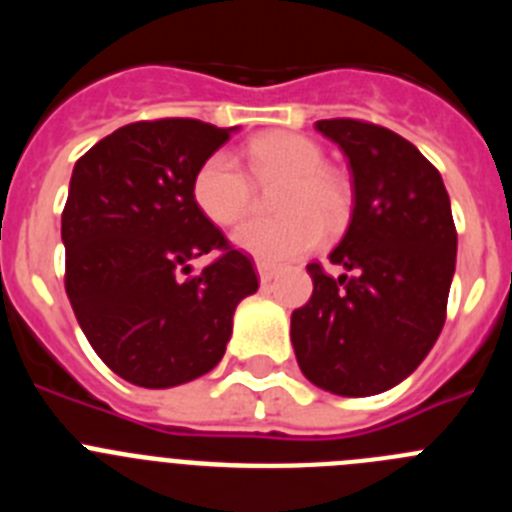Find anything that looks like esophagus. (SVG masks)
<instances>
[{"label": "esophagus", "instance_id": "esophagus-1", "mask_svg": "<svg viewBox=\"0 0 512 512\" xmlns=\"http://www.w3.org/2000/svg\"><path fill=\"white\" fill-rule=\"evenodd\" d=\"M256 271H259V282L269 284L271 279L277 277V266L266 264V261H256Z\"/></svg>", "mask_w": 512, "mask_h": 512}]
</instances>
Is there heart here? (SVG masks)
I'll return each mask as SVG.
<instances>
[{"mask_svg": "<svg viewBox=\"0 0 512 512\" xmlns=\"http://www.w3.org/2000/svg\"><path fill=\"white\" fill-rule=\"evenodd\" d=\"M248 161L259 179L287 176L279 189V217H253L233 233L235 248L266 261L305 256L325 238V225L336 230L348 215V189L330 169L318 143L297 133H264L248 143ZM194 205L215 225H233L253 205V182L230 151H217L197 169L192 182Z\"/></svg>", "mask_w": 512, "mask_h": 512, "instance_id": "heart-1", "label": "heart"}]
</instances>
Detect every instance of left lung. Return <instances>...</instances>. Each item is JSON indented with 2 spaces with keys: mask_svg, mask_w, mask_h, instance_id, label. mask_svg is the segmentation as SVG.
Returning a JSON list of instances; mask_svg holds the SVG:
<instances>
[{
  "mask_svg": "<svg viewBox=\"0 0 512 512\" xmlns=\"http://www.w3.org/2000/svg\"><path fill=\"white\" fill-rule=\"evenodd\" d=\"M354 176V212L328 253L341 277L307 266L312 297L292 312V348L315 387L341 397L392 390L420 366L446 320L456 269L449 192L428 158L372 122L318 120Z\"/></svg>",
  "mask_w": 512,
  "mask_h": 512,
  "instance_id": "8db88e82",
  "label": "left lung"
}]
</instances>
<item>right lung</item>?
Here are the masks:
<instances>
[{
	"mask_svg": "<svg viewBox=\"0 0 512 512\" xmlns=\"http://www.w3.org/2000/svg\"><path fill=\"white\" fill-rule=\"evenodd\" d=\"M235 130L184 117L133 122L76 161L61 215L66 295L125 382L169 390L215 369L235 307L259 289L251 259L192 197L197 169ZM215 247L224 256L190 275L188 261Z\"/></svg>",
	"mask_w": 512,
	"mask_h": 512,
	"instance_id": "right-lung-1",
	"label": "right lung"
}]
</instances>
